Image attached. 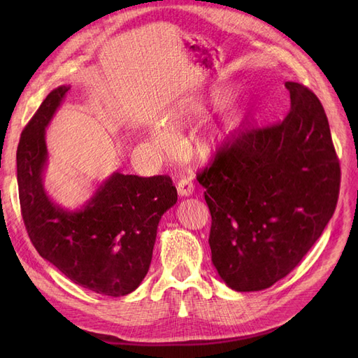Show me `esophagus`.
<instances>
[{
	"label": "esophagus",
	"mask_w": 358,
	"mask_h": 358,
	"mask_svg": "<svg viewBox=\"0 0 358 358\" xmlns=\"http://www.w3.org/2000/svg\"><path fill=\"white\" fill-rule=\"evenodd\" d=\"M178 192L179 196L182 197H189L191 194L194 192V183L191 180L189 176L187 175H182L179 178V182H178Z\"/></svg>",
	"instance_id": "esophagus-1"
}]
</instances>
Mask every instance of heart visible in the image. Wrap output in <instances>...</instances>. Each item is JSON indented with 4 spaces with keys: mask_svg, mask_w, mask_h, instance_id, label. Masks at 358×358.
<instances>
[{
    "mask_svg": "<svg viewBox=\"0 0 358 358\" xmlns=\"http://www.w3.org/2000/svg\"><path fill=\"white\" fill-rule=\"evenodd\" d=\"M150 138H152V142L157 148L162 149V150H169L171 148V136L169 134V131L166 128L162 127H155L152 128V131H150ZM224 138V133L222 131H215L208 140H204L203 148L204 149H210L212 146H215L218 142Z\"/></svg>",
    "mask_w": 358,
    "mask_h": 358,
    "instance_id": "b5f03b06",
    "label": "heart"
}]
</instances>
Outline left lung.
<instances>
[{"label":"left lung","mask_w":358,"mask_h":358,"mask_svg":"<svg viewBox=\"0 0 358 358\" xmlns=\"http://www.w3.org/2000/svg\"><path fill=\"white\" fill-rule=\"evenodd\" d=\"M282 122L246 128L197 173L209 206L212 263L236 291L272 287L318 241L334 213L341 166L329 119L305 85L285 82Z\"/></svg>","instance_id":"1"}]
</instances>
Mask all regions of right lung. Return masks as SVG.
Here are the masks:
<instances>
[{"mask_svg":"<svg viewBox=\"0 0 358 358\" xmlns=\"http://www.w3.org/2000/svg\"><path fill=\"white\" fill-rule=\"evenodd\" d=\"M70 86L53 90L20 136L16 154L20 212L37 252L74 284L121 297L146 276L161 216L178 201L169 176L113 173L82 209L53 203L43 187L45 131Z\"/></svg>","mask_w":358,"mask_h":358,"instance_id":"add662e5","label":"right lung"}]
</instances>
